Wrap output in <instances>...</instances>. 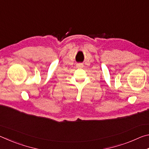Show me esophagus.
Segmentation results:
<instances>
[{
  "label": "esophagus",
  "mask_w": 149,
  "mask_h": 149,
  "mask_svg": "<svg viewBox=\"0 0 149 149\" xmlns=\"http://www.w3.org/2000/svg\"><path fill=\"white\" fill-rule=\"evenodd\" d=\"M83 66H84V65H83L82 64H77V67H78V68H82Z\"/></svg>",
  "instance_id": "esophagus-1"
}]
</instances>
